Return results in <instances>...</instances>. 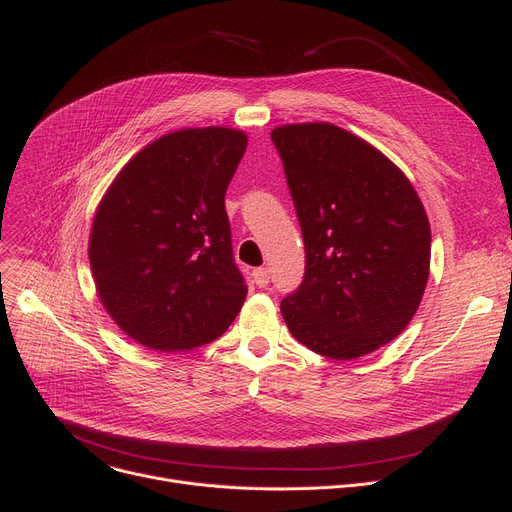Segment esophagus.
I'll return each mask as SVG.
<instances>
[{
  "label": "esophagus",
  "mask_w": 512,
  "mask_h": 512,
  "mask_svg": "<svg viewBox=\"0 0 512 512\" xmlns=\"http://www.w3.org/2000/svg\"><path fill=\"white\" fill-rule=\"evenodd\" d=\"M270 270L267 267H257V270H253V280L259 288H265L267 284H270Z\"/></svg>",
  "instance_id": "34e87169"
}]
</instances>
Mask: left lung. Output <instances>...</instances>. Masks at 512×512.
Instances as JSON below:
<instances>
[{"mask_svg":"<svg viewBox=\"0 0 512 512\" xmlns=\"http://www.w3.org/2000/svg\"><path fill=\"white\" fill-rule=\"evenodd\" d=\"M305 240V280L282 301L290 334L353 361L392 342L419 309L432 230L411 180L330 122L272 130Z\"/></svg>","mask_w":512,"mask_h":512,"instance_id":"1","label":"left lung"}]
</instances>
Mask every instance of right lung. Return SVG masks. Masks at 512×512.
Masks as SVG:
<instances>
[{"instance_id": "obj_1", "label": "right lung", "mask_w": 512, "mask_h": 512, "mask_svg": "<svg viewBox=\"0 0 512 512\" xmlns=\"http://www.w3.org/2000/svg\"><path fill=\"white\" fill-rule=\"evenodd\" d=\"M247 141L228 126L180 128L132 155L107 186L89 261L101 305L134 342L193 351L220 338L245 303L224 197Z\"/></svg>"}]
</instances>
